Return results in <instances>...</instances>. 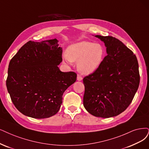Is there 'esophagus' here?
I'll list each match as a JSON object with an SVG mask.
<instances>
[{"label": "esophagus", "mask_w": 149, "mask_h": 149, "mask_svg": "<svg viewBox=\"0 0 149 149\" xmlns=\"http://www.w3.org/2000/svg\"><path fill=\"white\" fill-rule=\"evenodd\" d=\"M82 79H83V77H81L80 75L78 74V75H77V80L81 81Z\"/></svg>", "instance_id": "34e87169"}]
</instances>
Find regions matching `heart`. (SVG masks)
Listing matches in <instances>:
<instances>
[{
  "label": "heart",
  "mask_w": 149,
  "mask_h": 149,
  "mask_svg": "<svg viewBox=\"0 0 149 149\" xmlns=\"http://www.w3.org/2000/svg\"><path fill=\"white\" fill-rule=\"evenodd\" d=\"M104 57V49L100 43L81 41L69 46L64 55V61L71 64L78 61L77 68L81 73L90 74L97 69Z\"/></svg>",
  "instance_id": "b5f03b06"
}]
</instances>
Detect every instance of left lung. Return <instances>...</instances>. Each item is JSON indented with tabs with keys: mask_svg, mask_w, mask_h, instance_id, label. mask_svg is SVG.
<instances>
[{
	"mask_svg": "<svg viewBox=\"0 0 149 149\" xmlns=\"http://www.w3.org/2000/svg\"><path fill=\"white\" fill-rule=\"evenodd\" d=\"M104 42L107 56L94 72L84 78V106L95 117L117 116L127 109L138 89L140 75L136 55L112 36H95Z\"/></svg>",
	"mask_w": 149,
	"mask_h": 149,
	"instance_id": "8db88e82",
	"label": "left lung"
}]
</instances>
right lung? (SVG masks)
I'll list each match as a JSON object with an SVG mask.
<instances>
[{
	"instance_id": "add662e5",
	"label": "right lung",
	"mask_w": 149,
	"mask_h": 149,
	"mask_svg": "<svg viewBox=\"0 0 149 149\" xmlns=\"http://www.w3.org/2000/svg\"><path fill=\"white\" fill-rule=\"evenodd\" d=\"M56 38L29 41L10 60L6 85L15 107L26 116L45 118L56 114L63 95L77 79L74 72H63L62 48Z\"/></svg>"
}]
</instances>
